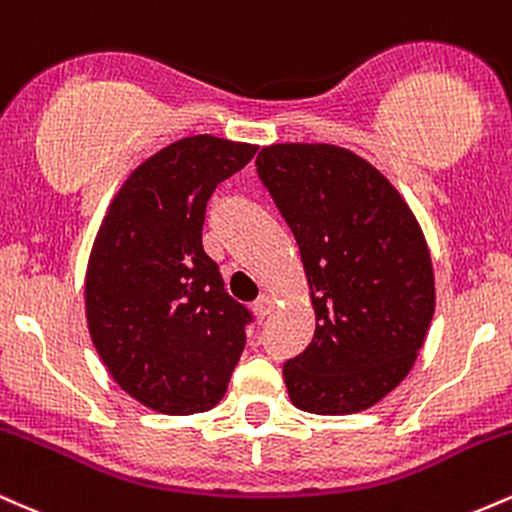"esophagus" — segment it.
I'll use <instances>...</instances> for the list:
<instances>
[{"label": "esophagus", "mask_w": 512, "mask_h": 512, "mask_svg": "<svg viewBox=\"0 0 512 512\" xmlns=\"http://www.w3.org/2000/svg\"><path fill=\"white\" fill-rule=\"evenodd\" d=\"M252 310H255L257 317H262V320H264V317H267V315L274 310V301H272V298L264 296V293H262V296L257 298L255 303H252Z\"/></svg>", "instance_id": "34e87169"}]
</instances>
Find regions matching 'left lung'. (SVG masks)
<instances>
[{
    "label": "left lung",
    "mask_w": 512,
    "mask_h": 512,
    "mask_svg": "<svg viewBox=\"0 0 512 512\" xmlns=\"http://www.w3.org/2000/svg\"><path fill=\"white\" fill-rule=\"evenodd\" d=\"M257 175L301 248L313 342L284 363L291 402L354 414L407 378L436 308L419 221L380 170L332 144H272Z\"/></svg>",
    "instance_id": "left-lung-1"
}]
</instances>
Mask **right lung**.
Masks as SVG:
<instances>
[{"label":"right lung","mask_w":512,"mask_h":512,"mask_svg":"<svg viewBox=\"0 0 512 512\" xmlns=\"http://www.w3.org/2000/svg\"><path fill=\"white\" fill-rule=\"evenodd\" d=\"M257 146L197 134L134 170L103 219L86 272V320L115 383L170 416L219 404L252 313L202 248L216 185Z\"/></svg>","instance_id":"obj_1"}]
</instances>
